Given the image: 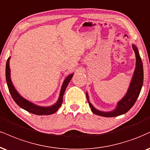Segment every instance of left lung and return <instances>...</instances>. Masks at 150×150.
Returning <instances> with one entry per match:
<instances>
[{"instance_id":"left-lung-1","label":"left lung","mask_w":150,"mask_h":150,"mask_svg":"<svg viewBox=\"0 0 150 150\" xmlns=\"http://www.w3.org/2000/svg\"><path fill=\"white\" fill-rule=\"evenodd\" d=\"M133 49L136 54V67L127 94L118 103L115 110L109 112H104L99 111L98 110L95 109L94 107L91 104V103L89 101V96L86 93V98L89 102V105L91 108V111L94 114L105 117H117L127 112L136 103L140 91H141L142 84H143V66H142V62L140 54H139L138 49L135 45H133Z\"/></svg>"}]
</instances>
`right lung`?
I'll return each mask as SVG.
<instances>
[{
  "label": "right lung",
  "instance_id": "1",
  "mask_svg": "<svg viewBox=\"0 0 150 150\" xmlns=\"http://www.w3.org/2000/svg\"><path fill=\"white\" fill-rule=\"evenodd\" d=\"M10 57L8 58V61L6 63V67H5V77H6V82L7 84H8L9 91H10V94H11L12 98L15 101L19 107H21L25 110L29 112L30 113H33L34 115H52L53 113L56 112L58 110L59 108L61 107V104L63 102V97H64V94L66 90V87H67L68 83L70 82V80L73 76V74H70V75L66 77V80H64V84H63L62 87H61L60 96H59V98L57 102V103L53 105L52 106L50 107H40V106H37L35 105L30 103L26 99H24L18 93V92L14 89L13 84H12L11 79H10Z\"/></svg>",
  "mask_w": 150,
  "mask_h": 150
}]
</instances>
